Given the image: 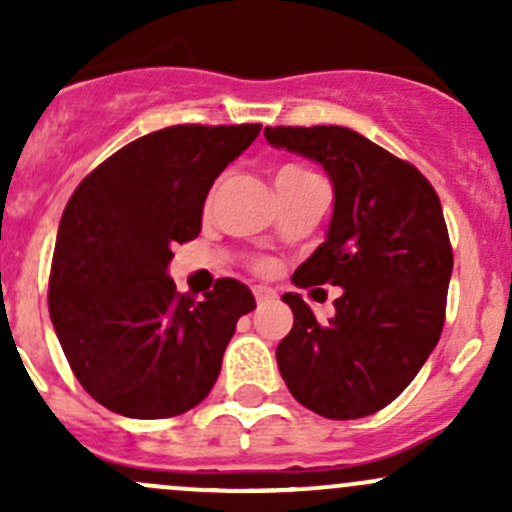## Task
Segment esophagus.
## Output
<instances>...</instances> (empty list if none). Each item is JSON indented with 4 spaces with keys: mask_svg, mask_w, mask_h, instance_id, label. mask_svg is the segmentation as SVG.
I'll return each instance as SVG.
<instances>
[{
    "mask_svg": "<svg viewBox=\"0 0 512 512\" xmlns=\"http://www.w3.org/2000/svg\"><path fill=\"white\" fill-rule=\"evenodd\" d=\"M252 294H255L257 304H270V302H275V299H277V292L272 287L255 285V287H252Z\"/></svg>",
    "mask_w": 512,
    "mask_h": 512,
    "instance_id": "34e87169",
    "label": "esophagus"
}]
</instances>
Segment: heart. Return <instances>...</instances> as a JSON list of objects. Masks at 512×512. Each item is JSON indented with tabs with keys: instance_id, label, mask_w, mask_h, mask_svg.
I'll return each mask as SVG.
<instances>
[{
	"instance_id": "b5f03b06",
	"label": "heart",
	"mask_w": 512,
	"mask_h": 512,
	"mask_svg": "<svg viewBox=\"0 0 512 512\" xmlns=\"http://www.w3.org/2000/svg\"><path fill=\"white\" fill-rule=\"evenodd\" d=\"M292 175H309V170L299 168V165H285V168H280L277 178H292Z\"/></svg>"
}]
</instances>
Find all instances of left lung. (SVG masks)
Wrapping results in <instances>:
<instances>
[{"mask_svg": "<svg viewBox=\"0 0 512 512\" xmlns=\"http://www.w3.org/2000/svg\"><path fill=\"white\" fill-rule=\"evenodd\" d=\"M327 173L334 210L322 245L294 270L297 287L334 285V317L317 322L302 294H282L294 314L277 347L289 394L337 421L389 406L436 349L453 272L441 200L406 160L344 126L265 128Z\"/></svg>", "mask_w": 512, "mask_h": 512, "instance_id": "left-lung-1", "label": "left lung"}]
</instances>
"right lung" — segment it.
I'll use <instances>...</instances> for the list:
<instances>
[{
	"mask_svg": "<svg viewBox=\"0 0 512 512\" xmlns=\"http://www.w3.org/2000/svg\"><path fill=\"white\" fill-rule=\"evenodd\" d=\"M170 126L136 138L81 180L61 215L49 314L71 371L113 414L168 418L198 406L220 374L250 287L175 292V242L200 235L215 178L260 133Z\"/></svg>",
	"mask_w": 512,
	"mask_h": 512,
	"instance_id": "obj_1",
	"label": "right lung"
}]
</instances>
